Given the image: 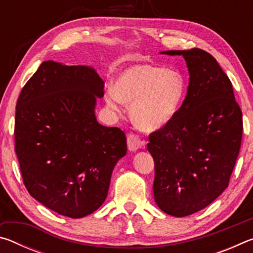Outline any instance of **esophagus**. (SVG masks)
I'll list each match as a JSON object with an SVG mask.
<instances>
[{"mask_svg":"<svg viewBox=\"0 0 253 253\" xmlns=\"http://www.w3.org/2000/svg\"><path fill=\"white\" fill-rule=\"evenodd\" d=\"M127 144L128 149L130 152H136L139 148H143L145 146V142L139 138V136L135 134H128L127 135Z\"/></svg>","mask_w":253,"mask_h":253,"instance_id":"1","label":"esophagus"}]
</instances>
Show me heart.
<instances>
[{
  "label": "heart",
  "mask_w": 253,
  "mask_h": 253,
  "mask_svg": "<svg viewBox=\"0 0 253 253\" xmlns=\"http://www.w3.org/2000/svg\"><path fill=\"white\" fill-rule=\"evenodd\" d=\"M187 83L176 69L151 63H137L117 75L106 93V104L121 113L130 102L132 123L145 131L161 129L176 116L186 97Z\"/></svg>",
  "instance_id": "obj_1"
}]
</instances>
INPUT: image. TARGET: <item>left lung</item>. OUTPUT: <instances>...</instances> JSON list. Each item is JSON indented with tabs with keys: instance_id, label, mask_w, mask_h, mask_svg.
<instances>
[{
	"instance_id": "left-lung-1",
	"label": "left lung",
	"mask_w": 253,
	"mask_h": 253,
	"mask_svg": "<svg viewBox=\"0 0 253 253\" xmlns=\"http://www.w3.org/2000/svg\"><path fill=\"white\" fill-rule=\"evenodd\" d=\"M161 53L183 55L190 74L181 109L147 144L155 163V202L182 217L207 208L228 187L241 146L242 113L229 77L207 51Z\"/></svg>"
}]
</instances>
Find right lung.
Returning a JSON list of instances; mask_svg holds the SVG:
<instances>
[{
    "instance_id": "obj_1",
    "label": "right lung",
    "mask_w": 253,
    "mask_h": 253,
    "mask_svg": "<svg viewBox=\"0 0 253 253\" xmlns=\"http://www.w3.org/2000/svg\"><path fill=\"white\" fill-rule=\"evenodd\" d=\"M104 81L92 67L44 61L16 104L15 153L32 198L72 219L89 215L108 194L127 153L124 131L97 122Z\"/></svg>"
}]
</instances>
